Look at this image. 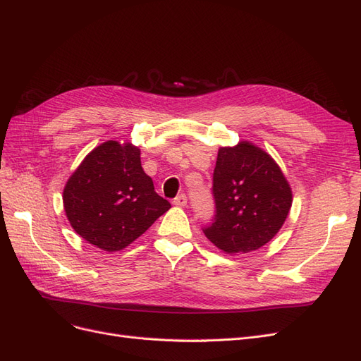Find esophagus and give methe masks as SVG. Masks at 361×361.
<instances>
[{
  "mask_svg": "<svg viewBox=\"0 0 361 361\" xmlns=\"http://www.w3.org/2000/svg\"><path fill=\"white\" fill-rule=\"evenodd\" d=\"M187 203H188V199H187V195H185V194H179L178 197L173 200L174 206H187Z\"/></svg>",
  "mask_w": 361,
  "mask_h": 361,
  "instance_id": "obj_1",
  "label": "esophagus"
}]
</instances>
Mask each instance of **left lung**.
I'll use <instances>...</instances> for the list:
<instances>
[{
	"mask_svg": "<svg viewBox=\"0 0 361 361\" xmlns=\"http://www.w3.org/2000/svg\"><path fill=\"white\" fill-rule=\"evenodd\" d=\"M212 194L215 216L203 233L228 255L269 243L292 206L290 187L277 162L248 141L218 150Z\"/></svg>",
	"mask_w": 361,
	"mask_h": 361,
	"instance_id": "1",
	"label": "left lung"
}]
</instances>
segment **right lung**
I'll list each match as a JSON object with an SVG mask.
<instances>
[{
	"label": "right lung",
	"instance_id": "1",
	"mask_svg": "<svg viewBox=\"0 0 361 361\" xmlns=\"http://www.w3.org/2000/svg\"><path fill=\"white\" fill-rule=\"evenodd\" d=\"M63 204L73 231L104 251L123 250L171 207L141 167L140 149L113 140L73 171Z\"/></svg>",
	"mask_w": 361,
	"mask_h": 361
}]
</instances>
